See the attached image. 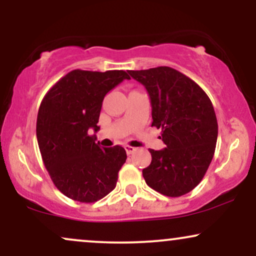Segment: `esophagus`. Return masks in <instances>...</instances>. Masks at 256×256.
I'll return each instance as SVG.
<instances>
[{
    "label": "esophagus",
    "instance_id": "esophagus-1",
    "mask_svg": "<svg viewBox=\"0 0 256 256\" xmlns=\"http://www.w3.org/2000/svg\"><path fill=\"white\" fill-rule=\"evenodd\" d=\"M125 150L128 155H130V154H134V152L137 150V148H134V146H125Z\"/></svg>",
    "mask_w": 256,
    "mask_h": 256
}]
</instances>
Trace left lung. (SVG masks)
Instances as JSON below:
<instances>
[{
    "instance_id": "obj_1",
    "label": "left lung",
    "mask_w": 256,
    "mask_h": 256,
    "mask_svg": "<svg viewBox=\"0 0 256 256\" xmlns=\"http://www.w3.org/2000/svg\"><path fill=\"white\" fill-rule=\"evenodd\" d=\"M128 74L148 91L152 126L161 128L166 146L149 150L152 162L142 171L146 183L170 198L185 195L204 177L216 150L218 122L212 102L195 82L171 67Z\"/></svg>"
}]
</instances>
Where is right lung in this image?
I'll return each instance as SVG.
<instances>
[{
	"label": "right lung",
	"instance_id": "right-lung-1",
	"mask_svg": "<svg viewBox=\"0 0 256 256\" xmlns=\"http://www.w3.org/2000/svg\"><path fill=\"white\" fill-rule=\"evenodd\" d=\"M124 79L125 71L67 73L44 96L37 116L38 146L52 183L67 198L91 204L116 188L126 161L122 146L102 148L98 132L104 96Z\"/></svg>",
	"mask_w": 256,
	"mask_h": 256
}]
</instances>
